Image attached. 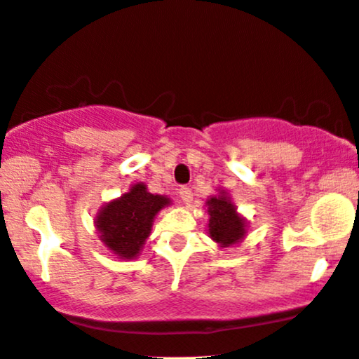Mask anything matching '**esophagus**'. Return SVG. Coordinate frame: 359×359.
Wrapping results in <instances>:
<instances>
[{
	"label": "esophagus",
	"mask_w": 359,
	"mask_h": 359,
	"mask_svg": "<svg viewBox=\"0 0 359 359\" xmlns=\"http://www.w3.org/2000/svg\"><path fill=\"white\" fill-rule=\"evenodd\" d=\"M179 194H180V198H182V202L185 203V205H190V203H192V190H190L189 187H180Z\"/></svg>",
	"instance_id": "esophagus-1"
}]
</instances>
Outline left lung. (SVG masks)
<instances>
[{
  "label": "left lung",
  "mask_w": 359,
  "mask_h": 359,
  "mask_svg": "<svg viewBox=\"0 0 359 359\" xmlns=\"http://www.w3.org/2000/svg\"><path fill=\"white\" fill-rule=\"evenodd\" d=\"M208 213V237L220 248H229L240 243L247 235V219L240 215L230 194L219 189V194L210 195L205 202Z\"/></svg>",
  "instance_id": "8db88e82"
}]
</instances>
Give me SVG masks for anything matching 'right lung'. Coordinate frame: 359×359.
Masks as SVG:
<instances>
[{
	"label": "right lung",
	"instance_id": "1",
	"mask_svg": "<svg viewBox=\"0 0 359 359\" xmlns=\"http://www.w3.org/2000/svg\"><path fill=\"white\" fill-rule=\"evenodd\" d=\"M170 203L167 195L149 192L144 182L133 184L126 194L99 208L94 219L99 240L116 258L134 260L151 235L156 215Z\"/></svg>",
	"mask_w": 359,
	"mask_h": 359
}]
</instances>
